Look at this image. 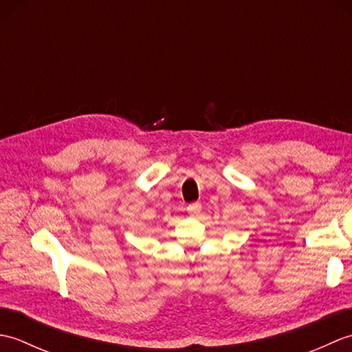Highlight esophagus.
<instances>
[{"instance_id": "34e87169", "label": "esophagus", "mask_w": 352, "mask_h": 352, "mask_svg": "<svg viewBox=\"0 0 352 352\" xmlns=\"http://www.w3.org/2000/svg\"><path fill=\"white\" fill-rule=\"evenodd\" d=\"M188 212L192 214V216H197L201 212V204L199 203H192L188 206Z\"/></svg>"}]
</instances>
